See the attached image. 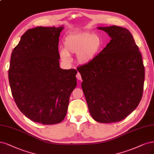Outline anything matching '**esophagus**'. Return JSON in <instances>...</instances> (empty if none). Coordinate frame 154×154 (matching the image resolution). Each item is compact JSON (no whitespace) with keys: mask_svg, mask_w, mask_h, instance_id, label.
Instances as JSON below:
<instances>
[{"mask_svg":"<svg viewBox=\"0 0 154 154\" xmlns=\"http://www.w3.org/2000/svg\"><path fill=\"white\" fill-rule=\"evenodd\" d=\"M76 78L78 79H79V80H82V76L80 75V73L79 72H78L77 75H76Z\"/></svg>","mask_w":154,"mask_h":154,"instance_id":"34e87169","label":"esophagus"}]
</instances>
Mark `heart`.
<instances>
[{"label": "heart", "instance_id": "b5f03b06", "mask_svg": "<svg viewBox=\"0 0 154 154\" xmlns=\"http://www.w3.org/2000/svg\"><path fill=\"white\" fill-rule=\"evenodd\" d=\"M102 46V39L97 34L89 32L72 34L66 37L60 56L63 60L69 62L70 55L76 54L78 63L86 65L97 57Z\"/></svg>", "mask_w": 154, "mask_h": 154}]
</instances>
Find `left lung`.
I'll use <instances>...</instances> for the list:
<instances>
[{"label":"left lung","instance_id":"8db88e82","mask_svg":"<svg viewBox=\"0 0 154 154\" xmlns=\"http://www.w3.org/2000/svg\"><path fill=\"white\" fill-rule=\"evenodd\" d=\"M97 29L111 39L92 62L77 70L92 118L100 123L116 122L138 106L145 67L138 46L128 29L116 25Z\"/></svg>","mask_w":154,"mask_h":154}]
</instances>
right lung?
<instances>
[{
    "mask_svg": "<svg viewBox=\"0 0 154 154\" xmlns=\"http://www.w3.org/2000/svg\"><path fill=\"white\" fill-rule=\"evenodd\" d=\"M63 26H38L21 37L11 57L8 77L18 108L26 117L45 125L64 119L76 69L59 67V36Z\"/></svg>",
    "mask_w": 154,
    "mask_h": 154,
    "instance_id": "right-lung-1",
    "label": "right lung"
}]
</instances>
